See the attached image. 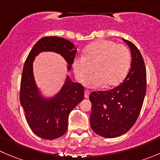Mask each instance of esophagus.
Returning <instances> with one entry per match:
<instances>
[{
  "label": "esophagus",
  "mask_w": 160,
  "mask_h": 160,
  "mask_svg": "<svg viewBox=\"0 0 160 160\" xmlns=\"http://www.w3.org/2000/svg\"><path fill=\"white\" fill-rule=\"evenodd\" d=\"M89 95H90V91L89 90H86L84 91V97H85V98H89Z\"/></svg>",
  "instance_id": "34e87169"
}]
</instances>
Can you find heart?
I'll return each mask as SVG.
<instances>
[{
    "label": "heart",
    "mask_w": 160,
    "mask_h": 160,
    "mask_svg": "<svg viewBox=\"0 0 160 160\" xmlns=\"http://www.w3.org/2000/svg\"><path fill=\"white\" fill-rule=\"evenodd\" d=\"M132 56L129 49L124 45H118L110 40H98L87 46L84 56H77L72 62V69L77 80L86 86L98 88L104 83L112 87L120 83L129 70Z\"/></svg>",
    "instance_id": "heart-1"
}]
</instances>
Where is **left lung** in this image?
I'll use <instances>...</instances> for the list:
<instances>
[{
  "label": "left lung",
  "instance_id": "1",
  "mask_svg": "<svg viewBox=\"0 0 160 160\" xmlns=\"http://www.w3.org/2000/svg\"><path fill=\"white\" fill-rule=\"evenodd\" d=\"M132 63L128 75L121 84L104 91L90 94L92 130L104 138L123 135L134 125L142 107L146 92V70L141 52L128 40Z\"/></svg>",
  "mask_w": 160,
  "mask_h": 160
}]
</instances>
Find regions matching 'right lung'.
Segmentation results:
<instances>
[{
	"instance_id": "add662e5",
	"label": "right lung",
	"mask_w": 160,
	"mask_h": 160,
	"mask_svg": "<svg viewBox=\"0 0 160 160\" xmlns=\"http://www.w3.org/2000/svg\"><path fill=\"white\" fill-rule=\"evenodd\" d=\"M42 52H54L61 55L68 63L70 71L77 49L69 40L56 36L42 38L33 46L24 64L21 80L20 102L26 121L32 132L44 139H55L63 135L68 128L71 111L83 101L84 88L71 81L67 76L60 90L52 98L41 94L34 78L33 62Z\"/></svg>"
}]
</instances>
